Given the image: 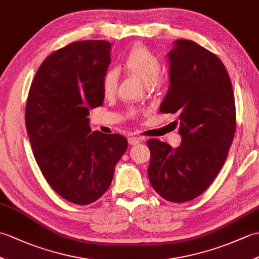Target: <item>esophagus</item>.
I'll list each match as a JSON object with an SVG mask.
<instances>
[{
	"instance_id": "34e87169",
	"label": "esophagus",
	"mask_w": 259,
	"mask_h": 259,
	"mask_svg": "<svg viewBox=\"0 0 259 259\" xmlns=\"http://www.w3.org/2000/svg\"><path fill=\"white\" fill-rule=\"evenodd\" d=\"M141 141H142V138H140V137L133 136V137H129V138H128V142L130 145H138V144H140Z\"/></svg>"
}]
</instances>
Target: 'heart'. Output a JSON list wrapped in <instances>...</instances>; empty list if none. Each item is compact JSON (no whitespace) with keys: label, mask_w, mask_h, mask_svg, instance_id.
Masks as SVG:
<instances>
[{"label":"heart","mask_w":259,"mask_h":259,"mask_svg":"<svg viewBox=\"0 0 259 259\" xmlns=\"http://www.w3.org/2000/svg\"><path fill=\"white\" fill-rule=\"evenodd\" d=\"M123 68L130 75L139 79L147 85H156L161 74V62L155 53L145 46H135L123 61ZM119 73L115 69H109L102 78V91L104 96H113L118 88ZM130 113H135L131 109Z\"/></svg>","instance_id":"obj_1"}]
</instances>
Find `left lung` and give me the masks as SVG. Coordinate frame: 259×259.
<instances>
[{"instance_id": "obj_1", "label": "left lung", "mask_w": 259, "mask_h": 259, "mask_svg": "<svg viewBox=\"0 0 259 259\" xmlns=\"http://www.w3.org/2000/svg\"><path fill=\"white\" fill-rule=\"evenodd\" d=\"M170 87L160 112L177 113V149L149 139L148 176L159 195L185 202L201 195L226 161L236 130L232 82L216 54L190 40L175 41L168 53Z\"/></svg>"}]
</instances>
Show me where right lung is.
<instances>
[{"instance_id":"add662e5","label":"right lung","mask_w":259,"mask_h":259,"mask_svg":"<svg viewBox=\"0 0 259 259\" xmlns=\"http://www.w3.org/2000/svg\"><path fill=\"white\" fill-rule=\"evenodd\" d=\"M110 49L108 41L87 40L54 51L37 69L26 100L37 166L52 189L76 205L95 202L108 190L128 147L123 136L89 126V110L103 103Z\"/></svg>"}]
</instances>
